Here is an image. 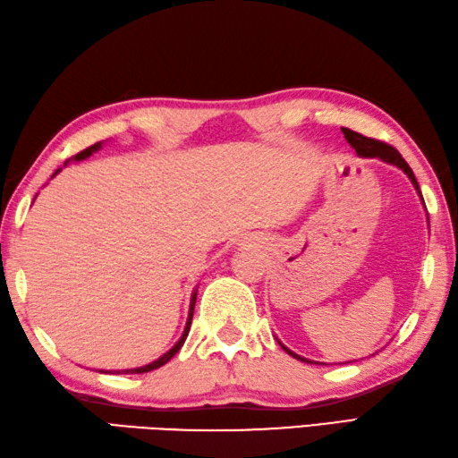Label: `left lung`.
Segmentation results:
<instances>
[{"label":"left lung","mask_w":458,"mask_h":458,"mask_svg":"<svg viewBox=\"0 0 458 458\" xmlns=\"http://www.w3.org/2000/svg\"><path fill=\"white\" fill-rule=\"evenodd\" d=\"M343 134H344V138H346V142L356 149V154H359V156H364V157H380V160H385V162H388V164L398 165V168H401V170L406 174V176L411 178L414 188H417V192L420 194L419 182H417V178H414L411 165L404 162V157H403L401 154H398L396 148H393L390 144L380 142V140L362 136V134H359V131H352V130H348V128H343ZM420 198H422V196H420ZM280 346H282V344H280ZM282 348H284V351H286L290 356H294V359L302 360V362H310V360L302 359V356L294 354L293 351H288L286 346H282ZM310 364H312V362H310Z\"/></svg>","instance_id":"1"}]
</instances>
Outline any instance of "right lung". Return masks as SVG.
<instances>
[{"instance_id": "right-lung-1", "label": "right lung", "mask_w": 458, "mask_h": 458, "mask_svg": "<svg viewBox=\"0 0 458 458\" xmlns=\"http://www.w3.org/2000/svg\"><path fill=\"white\" fill-rule=\"evenodd\" d=\"M96 149H99V142L98 144H94V146H89V148H86V149H81L80 154H76L73 157H70V160H84V157H88L91 152H96ZM194 304H196V293H194V296H192V304H190V316H188V322H186V328H184V335H182V338L178 340L176 344H174V348H170L168 352H165L162 359H157V360H154V362H149V364H146V367H140V369H130V370H122L123 374H142V372H149V370H154V369H160V367H164L165 362H168L174 354H176L180 348H182V344H184V340H186V336H188V332H190V324H192V316H194ZM118 374H120V370H118Z\"/></svg>"}]
</instances>
